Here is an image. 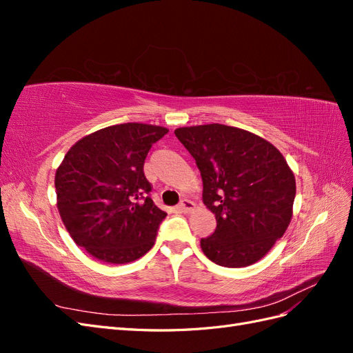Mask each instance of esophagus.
I'll use <instances>...</instances> for the list:
<instances>
[{
    "mask_svg": "<svg viewBox=\"0 0 353 353\" xmlns=\"http://www.w3.org/2000/svg\"><path fill=\"white\" fill-rule=\"evenodd\" d=\"M178 209L181 210V212H184V213H191L193 212L194 209H196V205L191 200H188V199H184V200H181V203L178 205Z\"/></svg>",
    "mask_w": 353,
    "mask_h": 353,
    "instance_id": "obj_1",
    "label": "esophagus"
}]
</instances>
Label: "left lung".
<instances>
[{
  "mask_svg": "<svg viewBox=\"0 0 353 353\" xmlns=\"http://www.w3.org/2000/svg\"><path fill=\"white\" fill-rule=\"evenodd\" d=\"M203 179V203L216 230L200 240L212 262L243 268L261 261L293 216L296 179L279 148L241 128L208 123L176 128Z\"/></svg>",
  "mask_w": 353,
  "mask_h": 353,
  "instance_id": "1",
  "label": "left lung"
}]
</instances>
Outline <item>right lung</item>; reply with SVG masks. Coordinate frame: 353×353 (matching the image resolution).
Masks as SVG:
<instances>
[{
	"instance_id": "obj_1",
	"label": "right lung",
	"mask_w": 353,
	"mask_h": 353,
	"mask_svg": "<svg viewBox=\"0 0 353 353\" xmlns=\"http://www.w3.org/2000/svg\"><path fill=\"white\" fill-rule=\"evenodd\" d=\"M169 130L121 123L82 137L56 170L57 209L72 240L92 258L122 265L153 248L166 216L148 197L144 160Z\"/></svg>"
}]
</instances>
